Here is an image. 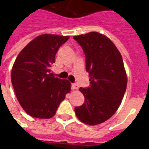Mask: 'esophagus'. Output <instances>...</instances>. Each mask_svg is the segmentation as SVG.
<instances>
[{
  "instance_id": "obj_1",
  "label": "esophagus",
  "mask_w": 149,
  "mask_h": 149,
  "mask_svg": "<svg viewBox=\"0 0 149 149\" xmlns=\"http://www.w3.org/2000/svg\"><path fill=\"white\" fill-rule=\"evenodd\" d=\"M71 88H72V90H77V89L79 88V85L77 84H72V85H71Z\"/></svg>"
}]
</instances>
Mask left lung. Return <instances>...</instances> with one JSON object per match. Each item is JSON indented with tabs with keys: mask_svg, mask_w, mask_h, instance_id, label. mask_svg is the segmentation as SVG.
<instances>
[{
	"mask_svg": "<svg viewBox=\"0 0 149 149\" xmlns=\"http://www.w3.org/2000/svg\"><path fill=\"white\" fill-rule=\"evenodd\" d=\"M83 49L89 72L90 86L79 91L84 104L75 107L79 120L99 125L113 115L120 106L127 87V77L121 55L107 37L90 32L73 37Z\"/></svg>",
	"mask_w": 149,
	"mask_h": 149,
	"instance_id": "8db88e82",
	"label": "left lung"
}]
</instances>
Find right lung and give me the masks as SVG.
Segmentation results:
<instances>
[{"label": "right lung", "instance_id": "add662e5", "mask_svg": "<svg viewBox=\"0 0 149 149\" xmlns=\"http://www.w3.org/2000/svg\"><path fill=\"white\" fill-rule=\"evenodd\" d=\"M69 36L42 35L17 56L11 70V83L18 102L36 118H52L70 91V81L52 77L50 68L56 54Z\"/></svg>", "mask_w": 149, "mask_h": 149}]
</instances>
